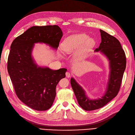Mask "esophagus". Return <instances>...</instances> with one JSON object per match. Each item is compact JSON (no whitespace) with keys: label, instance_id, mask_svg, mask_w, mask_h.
Segmentation results:
<instances>
[{"label":"esophagus","instance_id":"esophagus-1","mask_svg":"<svg viewBox=\"0 0 135 135\" xmlns=\"http://www.w3.org/2000/svg\"><path fill=\"white\" fill-rule=\"evenodd\" d=\"M66 77H67V78H70V76H71V75H70V73L69 72H66Z\"/></svg>","mask_w":135,"mask_h":135}]
</instances>
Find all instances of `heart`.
Here are the masks:
<instances>
[{
  "instance_id": "1",
  "label": "heart",
  "mask_w": 135,
  "mask_h": 135,
  "mask_svg": "<svg viewBox=\"0 0 135 135\" xmlns=\"http://www.w3.org/2000/svg\"><path fill=\"white\" fill-rule=\"evenodd\" d=\"M95 40L88 37L85 34H78L67 37L61 44L63 51L68 54L72 53L77 50L75 55L78 57H82L86 55L89 50L94 46Z\"/></svg>"
}]
</instances>
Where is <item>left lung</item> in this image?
Segmentation results:
<instances>
[{"instance_id":"8db88e82","label":"left lung","mask_w":135,"mask_h":135,"mask_svg":"<svg viewBox=\"0 0 135 135\" xmlns=\"http://www.w3.org/2000/svg\"><path fill=\"white\" fill-rule=\"evenodd\" d=\"M100 31L101 42L95 51H100L109 61L110 73L105 93L101 98L90 100L86 96L85 91L75 79L73 78L70 79V84L78 102L85 110L100 109L118 95L126 68V56L119 41L103 30H100Z\"/></svg>"}]
</instances>
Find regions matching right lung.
<instances>
[{
	"instance_id": "obj_1",
	"label": "right lung",
	"mask_w": 135,
	"mask_h": 135,
	"mask_svg": "<svg viewBox=\"0 0 135 135\" xmlns=\"http://www.w3.org/2000/svg\"><path fill=\"white\" fill-rule=\"evenodd\" d=\"M62 36L57 25L33 26L16 38L11 45L9 74L18 98L33 109L43 111L51 107L57 85L65 78L67 70L38 66L32 57L34 44L42 42L57 49Z\"/></svg>"
}]
</instances>
